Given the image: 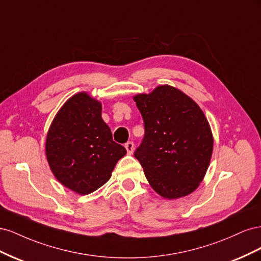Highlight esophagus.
I'll list each match as a JSON object with an SVG mask.
<instances>
[{
    "instance_id": "obj_1",
    "label": "esophagus",
    "mask_w": 261,
    "mask_h": 261,
    "mask_svg": "<svg viewBox=\"0 0 261 261\" xmlns=\"http://www.w3.org/2000/svg\"><path fill=\"white\" fill-rule=\"evenodd\" d=\"M125 148H126V150H127V153L132 154L133 151H134V143H133V141H127V143L125 144Z\"/></svg>"
}]
</instances>
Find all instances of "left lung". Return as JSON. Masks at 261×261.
<instances>
[{
  "instance_id": "1",
  "label": "left lung",
  "mask_w": 261,
  "mask_h": 261,
  "mask_svg": "<svg viewBox=\"0 0 261 261\" xmlns=\"http://www.w3.org/2000/svg\"><path fill=\"white\" fill-rule=\"evenodd\" d=\"M145 135L134 152L154 191L174 199L194 192L209 167L213 138L201 109L185 93L159 86L134 97Z\"/></svg>"
}]
</instances>
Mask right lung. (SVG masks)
Wrapping results in <instances>:
<instances>
[{"label":"right lung","instance_id":"obj_1","mask_svg":"<svg viewBox=\"0 0 261 261\" xmlns=\"http://www.w3.org/2000/svg\"><path fill=\"white\" fill-rule=\"evenodd\" d=\"M45 152L55 177L72 191L87 195L107 183L126 149L113 141L111 129L101 117L100 102L81 92L55 116Z\"/></svg>","mask_w":261,"mask_h":261}]
</instances>
